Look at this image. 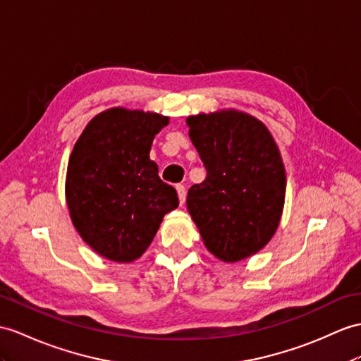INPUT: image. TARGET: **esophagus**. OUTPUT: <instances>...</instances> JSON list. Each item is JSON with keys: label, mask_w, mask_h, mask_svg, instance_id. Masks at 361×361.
<instances>
[{"label": "esophagus", "mask_w": 361, "mask_h": 361, "mask_svg": "<svg viewBox=\"0 0 361 361\" xmlns=\"http://www.w3.org/2000/svg\"><path fill=\"white\" fill-rule=\"evenodd\" d=\"M176 190H178L180 205H183V204H185V199H187V188H185V185H182V183H178V185H176Z\"/></svg>", "instance_id": "esophagus-1"}]
</instances>
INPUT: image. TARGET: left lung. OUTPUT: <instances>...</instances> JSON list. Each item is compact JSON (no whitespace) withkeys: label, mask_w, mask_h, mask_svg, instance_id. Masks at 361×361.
<instances>
[{"label":"left lung","mask_w":361,"mask_h":361,"mask_svg":"<svg viewBox=\"0 0 361 361\" xmlns=\"http://www.w3.org/2000/svg\"><path fill=\"white\" fill-rule=\"evenodd\" d=\"M207 178L188 190L187 208L209 252L224 262L256 254L282 216L286 176L268 128L228 110L187 119Z\"/></svg>","instance_id":"8db88e82"}]
</instances>
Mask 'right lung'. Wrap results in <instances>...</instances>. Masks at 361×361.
<instances>
[{
  "label": "right lung",
  "instance_id": "add662e5",
  "mask_svg": "<svg viewBox=\"0 0 361 361\" xmlns=\"http://www.w3.org/2000/svg\"><path fill=\"white\" fill-rule=\"evenodd\" d=\"M169 118L111 109L85 127L70 156L66 197L85 243L114 262H133L150 247L162 219L178 208L176 190L150 161Z\"/></svg>",
  "mask_w": 361,
  "mask_h": 361
}]
</instances>
